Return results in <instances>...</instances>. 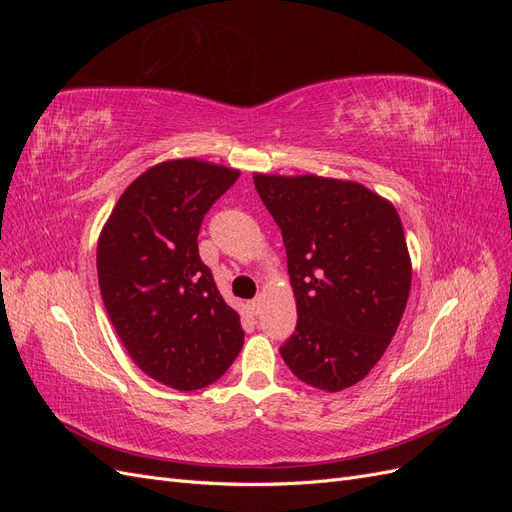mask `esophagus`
I'll use <instances>...</instances> for the list:
<instances>
[{
  "label": "esophagus",
  "instance_id": "obj_1",
  "mask_svg": "<svg viewBox=\"0 0 512 512\" xmlns=\"http://www.w3.org/2000/svg\"><path fill=\"white\" fill-rule=\"evenodd\" d=\"M247 309H250V312L256 316V314L260 312V299H252V301H247Z\"/></svg>",
  "mask_w": 512,
  "mask_h": 512
}]
</instances>
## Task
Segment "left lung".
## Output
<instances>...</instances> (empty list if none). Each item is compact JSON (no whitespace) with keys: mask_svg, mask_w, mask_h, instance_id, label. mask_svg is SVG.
I'll list each match as a JSON object with an SVG mask.
<instances>
[{"mask_svg":"<svg viewBox=\"0 0 512 512\" xmlns=\"http://www.w3.org/2000/svg\"><path fill=\"white\" fill-rule=\"evenodd\" d=\"M282 230L297 327L280 354L301 382L329 393L363 380L399 327L412 265L399 215L361 183L254 175Z\"/></svg>","mask_w":512,"mask_h":512,"instance_id":"8db88e82","label":"left lung"}]
</instances>
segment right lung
Here are the masks:
<instances>
[{
	"mask_svg": "<svg viewBox=\"0 0 512 512\" xmlns=\"http://www.w3.org/2000/svg\"><path fill=\"white\" fill-rule=\"evenodd\" d=\"M237 177L192 158L153 166L121 194L98 241L108 318L132 361L170 389H205L243 346L239 314L198 254L200 224Z\"/></svg>",
	"mask_w": 512,
	"mask_h": 512,
	"instance_id": "add662e5",
	"label": "right lung"
}]
</instances>
